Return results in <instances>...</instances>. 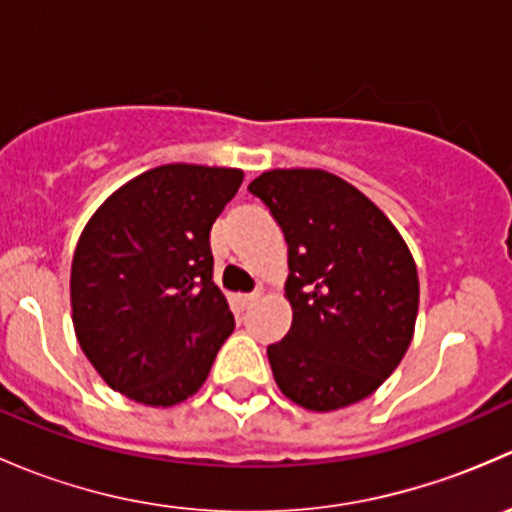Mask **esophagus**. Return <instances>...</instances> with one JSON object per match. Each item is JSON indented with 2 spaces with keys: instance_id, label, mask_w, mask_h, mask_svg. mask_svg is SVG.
Listing matches in <instances>:
<instances>
[{
  "instance_id": "1",
  "label": "esophagus",
  "mask_w": 512,
  "mask_h": 512,
  "mask_svg": "<svg viewBox=\"0 0 512 512\" xmlns=\"http://www.w3.org/2000/svg\"><path fill=\"white\" fill-rule=\"evenodd\" d=\"M260 297V289H255V292H247V294H240V304L242 307H250L252 302H255V299Z\"/></svg>"
}]
</instances>
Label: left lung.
I'll return each instance as SVG.
<instances>
[{
    "label": "left lung",
    "mask_w": 512,
    "mask_h": 512,
    "mask_svg": "<svg viewBox=\"0 0 512 512\" xmlns=\"http://www.w3.org/2000/svg\"><path fill=\"white\" fill-rule=\"evenodd\" d=\"M247 190L287 240L292 327L267 347L277 386L309 411L366 399L414 337L418 275L404 237L327 170H267Z\"/></svg>",
    "instance_id": "obj_1"
}]
</instances>
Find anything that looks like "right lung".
Wrapping results in <instances>:
<instances>
[{"label":"right lung","mask_w":512,"mask_h":512,"mask_svg":"<svg viewBox=\"0 0 512 512\" xmlns=\"http://www.w3.org/2000/svg\"><path fill=\"white\" fill-rule=\"evenodd\" d=\"M242 170L170 163L118 188L71 262L81 349L113 391L146 406L193 396L235 329L213 282L210 230Z\"/></svg>","instance_id":"right-lung-1"}]
</instances>
